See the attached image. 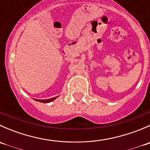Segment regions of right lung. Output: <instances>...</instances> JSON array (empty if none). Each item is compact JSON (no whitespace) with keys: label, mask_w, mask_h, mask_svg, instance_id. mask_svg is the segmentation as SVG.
I'll return each mask as SVG.
<instances>
[{"label":"right lung","mask_w":150,"mask_h":150,"mask_svg":"<svg viewBox=\"0 0 150 150\" xmlns=\"http://www.w3.org/2000/svg\"><path fill=\"white\" fill-rule=\"evenodd\" d=\"M57 98V97H54V98H51V99H43V100H41V99H35V100L38 101V102H43V103H48V102H52V101H54V99H56Z\"/></svg>","instance_id":"1"}]
</instances>
